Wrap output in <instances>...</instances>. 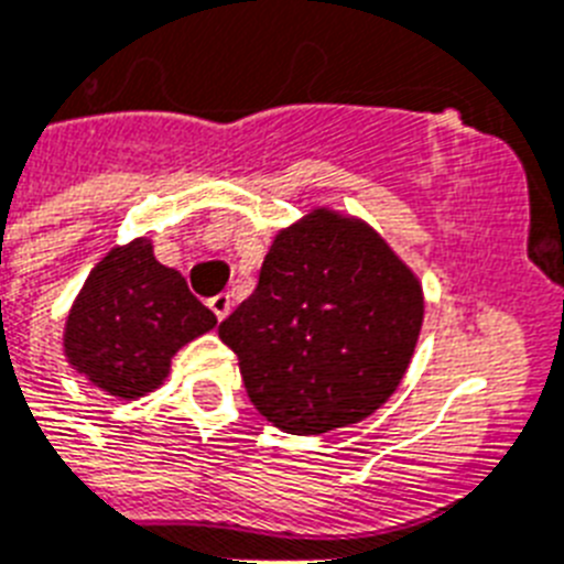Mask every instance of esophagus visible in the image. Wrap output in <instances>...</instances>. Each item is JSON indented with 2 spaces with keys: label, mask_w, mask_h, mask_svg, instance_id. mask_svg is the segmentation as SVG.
<instances>
[{
  "label": "esophagus",
  "mask_w": 564,
  "mask_h": 564,
  "mask_svg": "<svg viewBox=\"0 0 564 564\" xmlns=\"http://www.w3.org/2000/svg\"><path fill=\"white\" fill-rule=\"evenodd\" d=\"M208 307L214 311L216 319L223 322L225 316L230 314V296H228V293H216V296H210V300H208Z\"/></svg>",
  "instance_id": "obj_1"
}]
</instances>
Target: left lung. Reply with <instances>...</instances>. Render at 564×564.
Segmentation results:
<instances>
[{
	"mask_svg": "<svg viewBox=\"0 0 564 564\" xmlns=\"http://www.w3.org/2000/svg\"><path fill=\"white\" fill-rule=\"evenodd\" d=\"M422 288L368 225L316 210L282 230L257 291L219 325L245 391L288 433L354 425L388 402L420 339Z\"/></svg>",
	"mask_w": 564,
	"mask_h": 564,
	"instance_id": "1",
	"label": "left lung"
}]
</instances>
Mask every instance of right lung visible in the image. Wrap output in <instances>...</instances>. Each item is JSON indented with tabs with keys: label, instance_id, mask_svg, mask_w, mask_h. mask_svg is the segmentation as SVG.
Returning <instances> with one entry per match:
<instances>
[{
	"label": "right lung",
	"instance_id": "right-lung-1",
	"mask_svg": "<svg viewBox=\"0 0 564 564\" xmlns=\"http://www.w3.org/2000/svg\"><path fill=\"white\" fill-rule=\"evenodd\" d=\"M214 325L182 273L159 264L148 239H133L90 271L67 314L65 354L96 388L137 399L162 384L182 345Z\"/></svg>",
	"mask_w": 564,
	"mask_h": 564
}]
</instances>
